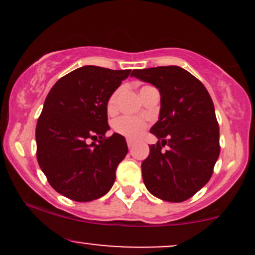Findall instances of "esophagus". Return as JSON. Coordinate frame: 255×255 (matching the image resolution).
<instances>
[{
  "mask_svg": "<svg viewBox=\"0 0 255 255\" xmlns=\"http://www.w3.org/2000/svg\"><path fill=\"white\" fill-rule=\"evenodd\" d=\"M127 145H128V147H129V150H131V148L134 147V145H135V141L131 139H127Z\"/></svg>",
  "mask_w": 255,
  "mask_h": 255,
  "instance_id": "1",
  "label": "esophagus"
}]
</instances>
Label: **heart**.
Returning a JSON list of instances; mask_svg holds the SVG:
<instances>
[{
    "label": "heart",
    "instance_id": "obj_1",
    "mask_svg": "<svg viewBox=\"0 0 255 255\" xmlns=\"http://www.w3.org/2000/svg\"><path fill=\"white\" fill-rule=\"evenodd\" d=\"M148 89H152L151 86H142L140 90V93H144L145 91ZM120 95V90H116L113 95L110 96L108 99L107 103V110L109 114L115 113L118 109V98ZM147 122L145 121V119L142 118H136V116H130V115H124L120 116L113 122V129L115 133L121 134L126 137H129V139H136L142 134V131L145 130Z\"/></svg>",
    "mask_w": 255,
    "mask_h": 255
}]
</instances>
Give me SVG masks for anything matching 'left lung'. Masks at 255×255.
Segmentation results:
<instances>
[{"label": "left lung", "mask_w": 255, "mask_h": 255, "mask_svg": "<svg viewBox=\"0 0 255 255\" xmlns=\"http://www.w3.org/2000/svg\"><path fill=\"white\" fill-rule=\"evenodd\" d=\"M131 77L160 92L159 120L150 130L158 141L141 163L146 188L170 203L187 200L209 182L221 151L211 96L200 80L177 66L134 69Z\"/></svg>", "instance_id": "obj_1"}]
</instances>
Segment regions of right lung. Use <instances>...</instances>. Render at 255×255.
I'll use <instances>...</instances> for the list:
<instances>
[{
    "instance_id": "1",
    "label": "right lung",
    "mask_w": 255,
    "mask_h": 255,
    "mask_svg": "<svg viewBox=\"0 0 255 255\" xmlns=\"http://www.w3.org/2000/svg\"><path fill=\"white\" fill-rule=\"evenodd\" d=\"M129 74L84 66L58 79L46 96L36 127L37 160L60 194L86 203L113 187L128 147L118 133L105 136L107 103Z\"/></svg>"
}]
</instances>
